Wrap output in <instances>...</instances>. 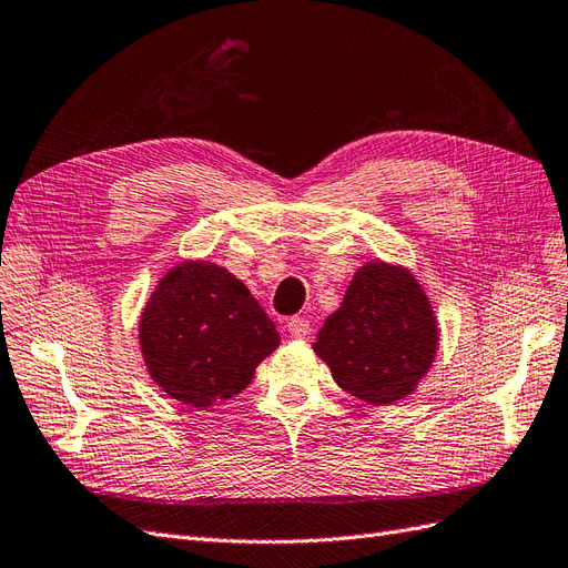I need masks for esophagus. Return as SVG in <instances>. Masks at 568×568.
<instances>
[{
  "label": "esophagus",
  "instance_id": "1",
  "mask_svg": "<svg viewBox=\"0 0 568 568\" xmlns=\"http://www.w3.org/2000/svg\"><path fill=\"white\" fill-rule=\"evenodd\" d=\"M311 320L308 317H291L288 320V325H286V329H288V334L294 336V339H305V336L311 334Z\"/></svg>",
  "mask_w": 568,
  "mask_h": 568
}]
</instances>
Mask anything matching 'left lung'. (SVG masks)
<instances>
[{
	"mask_svg": "<svg viewBox=\"0 0 568 568\" xmlns=\"http://www.w3.org/2000/svg\"><path fill=\"white\" fill-rule=\"evenodd\" d=\"M430 298L406 267L365 263L313 344L336 385L371 406H392L416 392L437 354Z\"/></svg>",
	"mask_w": 568,
	"mask_h": 568,
	"instance_id": "left-lung-1",
	"label": "left lung"
}]
</instances>
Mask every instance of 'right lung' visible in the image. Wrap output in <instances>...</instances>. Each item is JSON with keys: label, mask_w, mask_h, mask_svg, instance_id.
<instances>
[{"label": "right lung", "mask_w": 568, "mask_h": 568, "mask_svg": "<svg viewBox=\"0 0 568 568\" xmlns=\"http://www.w3.org/2000/svg\"><path fill=\"white\" fill-rule=\"evenodd\" d=\"M138 339L155 385L207 410L251 385L260 361L280 346V332L232 272L183 260L148 298Z\"/></svg>", "instance_id": "add662e5"}]
</instances>
